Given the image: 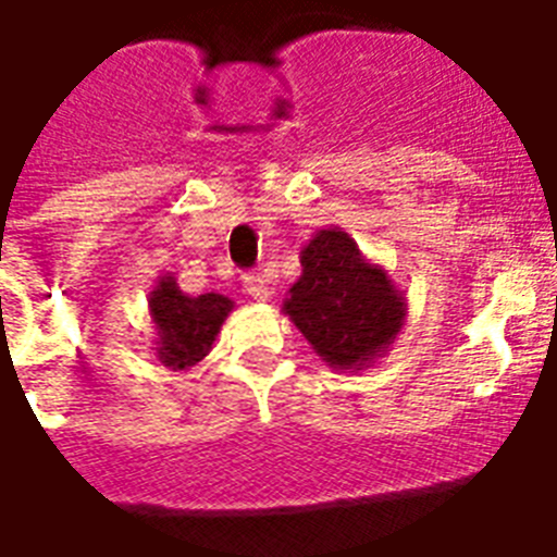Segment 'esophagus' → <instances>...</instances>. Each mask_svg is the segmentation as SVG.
<instances>
[{"instance_id": "obj_1", "label": "esophagus", "mask_w": 557, "mask_h": 557, "mask_svg": "<svg viewBox=\"0 0 557 557\" xmlns=\"http://www.w3.org/2000/svg\"><path fill=\"white\" fill-rule=\"evenodd\" d=\"M243 283H245V295L253 297L257 304H265V300L271 297V288H269V283H265V277H262V274H245Z\"/></svg>"}]
</instances>
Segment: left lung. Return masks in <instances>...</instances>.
Returning a JSON list of instances; mask_svg holds the SVG:
<instances>
[{"label":"left lung","instance_id":"8db88e82","mask_svg":"<svg viewBox=\"0 0 557 557\" xmlns=\"http://www.w3.org/2000/svg\"><path fill=\"white\" fill-rule=\"evenodd\" d=\"M283 314L323 364L361 372L387 356L401 335L407 297L347 231L330 225L300 248V277L288 288Z\"/></svg>","mask_w":557,"mask_h":557}]
</instances>
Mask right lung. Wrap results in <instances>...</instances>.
<instances>
[{"mask_svg":"<svg viewBox=\"0 0 557 557\" xmlns=\"http://www.w3.org/2000/svg\"><path fill=\"white\" fill-rule=\"evenodd\" d=\"M156 330V358L170 370H190L213 349L222 323L234 312L225 295L193 297L182 292L173 274H161L147 297Z\"/></svg>","mask_w":557,"mask_h":557,"instance_id":"right-lung-1","label":"right lung"}]
</instances>
